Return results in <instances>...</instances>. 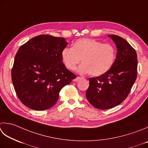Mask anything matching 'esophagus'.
Masks as SVG:
<instances>
[{"label": "esophagus", "instance_id": "34e87169", "mask_svg": "<svg viewBox=\"0 0 148 148\" xmlns=\"http://www.w3.org/2000/svg\"><path fill=\"white\" fill-rule=\"evenodd\" d=\"M80 79H82V77H79V76H77V77H76V78H75V79H73V82H78V81H79Z\"/></svg>", "mask_w": 148, "mask_h": 148}]
</instances>
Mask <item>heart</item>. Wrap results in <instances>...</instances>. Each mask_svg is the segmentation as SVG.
Here are the masks:
<instances>
[{
  "label": "heart",
  "instance_id": "heart-1",
  "mask_svg": "<svg viewBox=\"0 0 148 148\" xmlns=\"http://www.w3.org/2000/svg\"><path fill=\"white\" fill-rule=\"evenodd\" d=\"M115 57V51L112 45L91 38L77 40L72 48L66 47L62 52V58L66 68L74 70L82 60L83 63L78 68V72L90 73L92 76H99L108 72Z\"/></svg>",
  "mask_w": 148,
  "mask_h": 148
}]
</instances>
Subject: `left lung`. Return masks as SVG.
<instances>
[{
  "instance_id": "obj_1",
  "label": "left lung",
  "mask_w": 148,
  "mask_h": 148,
  "mask_svg": "<svg viewBox=\"0 0 148 148\" xmlns=\"http://www.w3.org/2000/svg\"><path fill=\"white\" fill-rule=\"evenodd\" d=\"M117 48L116 59L108 72L89 78L86 92L88 102L100 110L110 109L123 102L137 76V55L135 49L119 36L109 35Z\"/></svg>"
}]
</instances>
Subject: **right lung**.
Returning a JSON list of instances; mask_svg holds the SVG:
<instances>
[{"label": "right lung", "mask_w": 148, "mask_h": 148, "mask_svg": "<svg viewBox=\"0 0 148 148\" xmlns=\"http://www.w3.org/2000/svg\"><path fill=\"white\" fill-rule=\"evenodd\" d=\"M64 38L41 34L20 47L14 57L11 79L18 99L28 108L45 110L57 102L63 86L76 76L62 62Z\"/></svg>", "instance_id": "right-lung-1"}]
</instances>
